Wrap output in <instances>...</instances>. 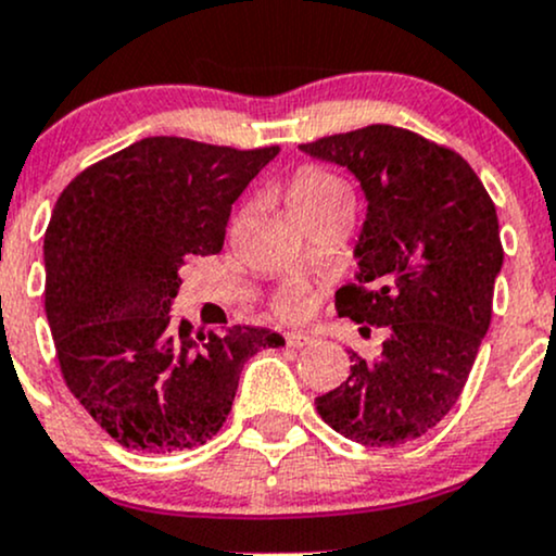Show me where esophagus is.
Masks as SVG:
<instances>
[{"mask_svg": "<svg viewBox=\"0 0 556 556\" xmlns=\"http://www.w3.org/2000/svg\"><path fill=\"white\" fill-rule=\"evenodd\" d=\"M314 340H316V337H314V334H308V331H290V334L285 337L287 348H292V350L305 348V344H311Z\"/></svg>", "mask_w": 556, "mask_h": 556, "instance_id": "obj_1", "label": "esophagus"}]
</instances>
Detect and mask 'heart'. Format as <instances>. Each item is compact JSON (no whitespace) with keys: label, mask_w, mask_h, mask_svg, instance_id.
<instances>
[{"label":"heart","mask_w":556,"mask_h":556,"mask_svg":"<svg viewBox=\"0 0 556 556\" xmlns=\"http://www.w3.org/2000/svg\"><path fill=\"white\" fill-rule=\"evenodd\" d=\"M337 201H350V190L340 177L331 175L329 169L316 167V164H305L292 175L290 185L285 190V203L290 208V214L303 225L311 214L321 212L324 206ZM274 308L277 314L287 318L300 316L305 308V295L300 290H285L279 292V298L274 300Z\"/></svg>","instance_id":"obj_1"}]
</instances>
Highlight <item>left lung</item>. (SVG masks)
Listing matches in <instances>:
<instances>
[{"label": "left lung", "mask_w": 556, "mask_h": 556, "mask_svg": "<svg viewBox=\"0 0 556 556\" xmlns=\"http://www.w3.org/2000/svg\"><path fill=\"white\" fill-rule=\"evenodd\" d=\"M300 149L361 180L358 277L334 305L361 331H387L376 361L350 350V376L316 410L358 444H405L455 407L489 331L504 258L494 201L457 151L405 127L368 125Z\"/></svg>", "instance_id": "obj_1"}]
</instances>
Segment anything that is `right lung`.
<instances>
[{
	"instance_id": "1",
	"label": "right lung",
	"mask_w": 556,
	"mask_h": 556,
	"mask_svg": "<svg viewBox=\"0 0 556 556\" xmlns=\"http://www.w3.org/2000/svg\"><path fill=\"white\" fill-rule=\"evenodd\" d=\"M279 146L240 151L143 138L73 177L43 235L49 329L62 379L117 444L182 452L225 426L248 358L277 331L175 324L188 256L225 245L232 203Z\"/></svg>"
}]
</instances>
